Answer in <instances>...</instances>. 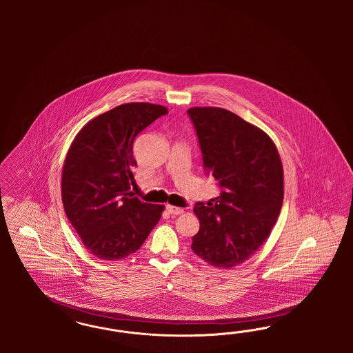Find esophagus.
<instances>
[{
  "label": "esophagus",
  "instance_id": "1",
  "mask_svg": "<svg viewBox=\"0 0 353 353\" xmlns=\"http://www.w3.org/2000/svg\"><path fill=\"white\" fill-rule=\"evenodd\" d=\"M167 211L171 214H183V208L181 207H176L172 204H167Z\"/></svg>",
  "mask_w": 353,
  "mask_h": 353
}]
</instances>
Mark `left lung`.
<instances>
[{
  "mask_svg": "<svg viewBox=\"0 0 353 353\" xmlns=\"http://www.w3.org/2000/svg\"><path fill=\"white\" fill-rule=\"evenodd\" d=\"M204 168L220 183V196L196 203L199 232L192 250L210 265L232 269L265 242L283 202V167L263 129L221 107H192Z\"/></svg>",
  "mask_w": 353,
  "mask_h": 353,
  "instance_id": "1",
  "label": "left lung"
}]
</instances>
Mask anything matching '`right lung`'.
<instances>
[{"mask_svg":"<svg viewBox=\"0 0 353 353\" xmlns=\"http://www.w3.org/2000/svg\"><path fill=\"white\" fill-rule=\"evenodd\" d=\"M168 112L167 107L132 102L88 121L67 151L62 170L64 212L86 250L118 261L136 252L161 220L163 204L141 202L134 183L133 142Z\"/></svg>","mask_w":353,"mask_h":353,"instance_id":"right-lung-1","label":"right lung"}]
</instances>
